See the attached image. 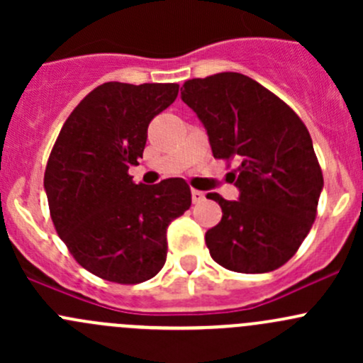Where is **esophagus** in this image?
I'll list each match as a JSON object with an SVG mask.
<instances>
[{"instance_id":"esophagus-1","label":"esophagus","mask_w":363,"mask_h":363,"mask_svg":"<svg viewBox=\"0 0 363 363\" xmlns=\"http://www.w3.org/2000/svg\"><path fill=\"white\" fill-rule=\"evenodd\" d=\"M191 200L193 203H200L205 200V193L199 191V189H191Z\"/></svg>"}]
</instances>
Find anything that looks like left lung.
I'll return each instance as SVG.
<instances>
[{
    "instance_id": "obj_1",
    "label": "left lung",
    "mask_w": 363,
    "mask_h": 363,
    "mask_svg": "<svg viewBox=\"0 0 363 363\" xmlns=\"http://www.w3.org/2000/svg\"><path fill=\"white\" fill-rule=\"evenodd\" d=\"M182 87V101L202 121L214 158L239 164L232 172L239 200L207 195L223 211L205 233L212 259L233 272L279 269L309 233L323 189L306 124L242 73H216Z\"/></svg>"
}]
</instances>
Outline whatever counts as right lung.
<instances>
[{
	"label": "right lung",
	"instance_id": "add662e5",
	"mask_svg": "<svg viewBox=\"0 0 363 363\" xmlns=\"http://www.w3.org/2000/svg\"><path fill=\"white\" fill-rule=\"evenodd\" d=\"M177 84L105 82L69 113L43 177L50 218L73 258L101 279L137 284L167 259V228L191 205L182 179L135 184L152 117Z\"/></svg>",
	"mask_w": 363,
	"mask_h": 363
}]
</instances>
